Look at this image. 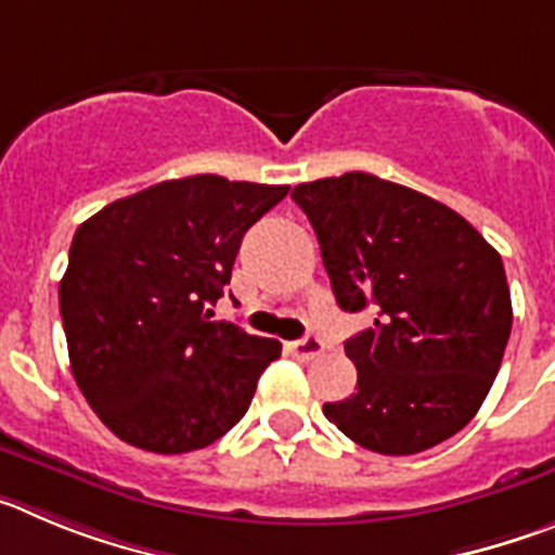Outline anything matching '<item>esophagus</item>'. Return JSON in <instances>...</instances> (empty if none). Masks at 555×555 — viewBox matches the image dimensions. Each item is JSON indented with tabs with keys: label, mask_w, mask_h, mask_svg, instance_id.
Here are the masks:
<instances>
[{
	"label": "esophagus",
	"mask_w": 555,
	"mask_h": 555,
	"mask_svg": "<svg viewBox=\"0 0 555 555\" xmlns=\"http://www.w3.org/2000/svg\"><path fill=\"white\" fill-rule=\"evenodd\" d=\"M289 351L296 353L298 359H314L318 353H323V339L309 334V337L296 339V343H289Z\"/></svg>",
	"instance_id": "34e87169"
}]
</instances>
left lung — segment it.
<instances>
[{"label": "left lung", "mask_w": 555, "mask_h": 555, "mask_svg": "<svg viewBox=\"0 0 555 555\" xmlns=\"http://www.w3.org/2000/svg\"><path fill=\"white\" fill-rule=\"evenodd\" d=\"M293 202L318 234L339 309L376 312L371 328L346 339L357 392L323 403V414L384 456L462 431L512 334L501 254L451 207L373 173L304 182Z\"/></svg>", "instance_id": "left-lung-1"}]
</instances>
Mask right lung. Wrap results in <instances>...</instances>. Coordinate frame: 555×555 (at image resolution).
<instances>
[{
	"label": "right lung",
	"instance_id": "add662e5",
	"mask_svg": "<svg viewBox=\"0 0 555 555\" xmlns=\"http://www.w3.org/2000/svg\"><path fill=\"white\" fill-rule=\"evenodd\" d=\"M287 184L216 173L118 198L77 229L60 314L77 387L118 439L152 453L212 446L246 414L279 339L209 321L243 234Z\"/></svg>",
	"mask_w": 555,
	"mask_h": 555
}]
</instances>
